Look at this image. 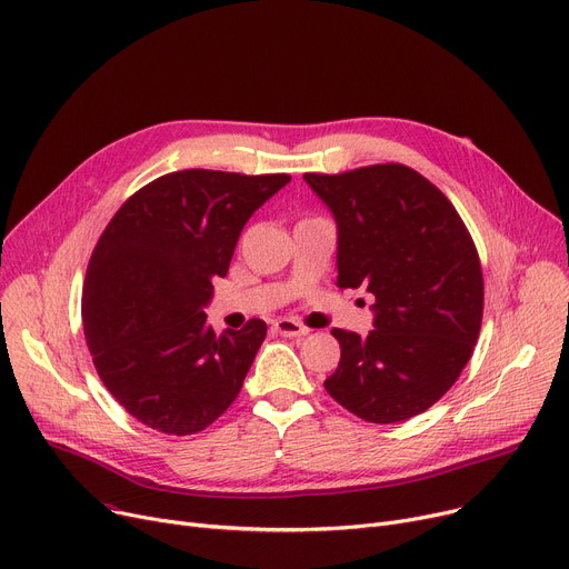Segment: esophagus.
Returning a JSON list of instances; mask_svg holds the SVG:
<instances>
[{
	"label": "esophagus",
	"mask_w": 569,
	"mask_h": 569,
	"mask_svg": "<svg viewBox=\"0 0 569 569\" xmlns=\"http://www.w3.org/2000/svg\"><path fill=\"white\" fill-rule=\"evenodd\" d=\"M273 326H276V330L280 332V336H284V338H303V336H308V332H310L308 326H303V323L296 321V319H287V317L278 319Z\"/></svg>",
	"instance_id": "1"
}]
</instances>
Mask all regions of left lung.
<instances>
[{
	"mask_svg": "<svg viewBox=\"0 0 569 569\" xmlns=\"http://www.w3.org/2000/svg\"><path fill=\"white\" fill-rule=\"evenodd\" d=\"M338 222V287L375 296V330L332 328L342 356L323 386L367 422H402L450 390L480 336L485 282L450 199L407 164L303 174Z\"/></svg>",
	"mask_w": 569,
	"mask_h": 569,
	"instance_id": "8db88e82",
	"label": "left lung"
}]
</instances>
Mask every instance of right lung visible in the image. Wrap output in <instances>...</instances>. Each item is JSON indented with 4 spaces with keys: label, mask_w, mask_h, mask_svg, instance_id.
Listing matches in <instances>:
<instances>
[{
    "label": "right lung",
    "mask_w": 569,
    "mask_h": 569,
    "mask_svg": "<svg viewBox=\"0 0 569 569\" xmlns=\"http://www.w3.org/2000/svg\"><path fill=\"white\" fill-rule=\"evenodd\" d=\"M289 174L183 170L128 197L93 248L84 338L117 402L162 433L202 431L241 392L266 323L216 330L204 308L250 216Z\"/></svg>",
    "instance_id": "obj_1"
}]
</instances>
